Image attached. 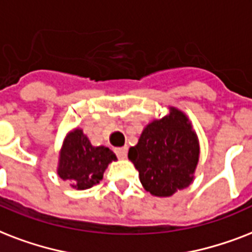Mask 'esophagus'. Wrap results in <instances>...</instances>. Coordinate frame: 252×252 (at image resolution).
I'll use <instances>...</instances> for the list:
<instances>
[{
	"instance_id": "1",
	"label": "esophagus",
	"mask_w": 252,
	"mask_h": 252,
	"mask_svg": "<svg viewBox=\"0 0 252 252\" xmlns=\"http://www.w3.org/2000/svg\"><path fill=\"white\" fill-rule=\"evenodd\" d=\"M116 154H117V157L120 158V159H125V158L127 157V147L116 148Z\"/></svg>"
}]
</instances>
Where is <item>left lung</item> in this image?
<instances>
[{"label": "left lung", "instance_id": "1", "mask_svg": "<svg viewBox=\"0 0 252 252\" xmlns=\"http://www.w3.org/2000/svg\"><path fill=\"white\" fill-rule=\"evenodd\" d=\"M198 157V138L188 117L176 108L148 124L136 146L128 150L143 188L158 197H169L189 187Z\"/></svg>", "mask_w": 252, "mask_h": 252}]
</instances>
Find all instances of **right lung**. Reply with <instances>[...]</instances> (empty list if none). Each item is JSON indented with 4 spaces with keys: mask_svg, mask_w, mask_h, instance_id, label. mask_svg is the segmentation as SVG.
I'll use <instances>...</instances> for the list:
<instances>
[{
    "mask_svg": "<svg viewBox=\"0 0 252 252\" xmlns=\"http://www.w3.org/2000/svg\"><path fill=\"white\" fill-rule=\"evenodd\" d=\"M116 154L105 146L94 147L81 128L68 132L60 150L58 175L71 183L72 188L84 190L98 184L105 169L116 161Z\"/></svg>",
    "mask_w": 252,
    "mask_h": 252,
    "instance_id": "right-lung-1",
    "label": "right lung"
}]
</instances>
